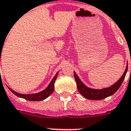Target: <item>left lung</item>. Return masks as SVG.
<instances>
[{
  "label": "left lung",
  "mask_w": 131,
  "mask_h": 131,
  "mask_svg": "<svg viewBox=\"0 0 131 131\" xmlns=\"http://www.w3.org/2000/svg\"><path fill=\"white\" fill-rule=\"evenodd\" d=\"M127 70H128V63L126 64V69L124 71V73L122 75V77L119 79V80H118L112 86L108 88H105L103 89H94V88H91L86 86L81 81L80 78L78 77V75L76 74L75 71H74V77L75 79V82L79 92L87 99L98 101V100L103 99H105L108 96H112L119 89V88L120 87L121 84H122V82L124 81V78H125L126 74L127 73Z\"/></svg>",
  "instance_id": "obj_1"
}]
</instances>
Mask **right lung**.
I'll return each instance as SVG.
<instances>
[{
	"label": "right lung",
	"mask_w": 131,
	"mask_h": 131,
	"mask_svg": "<svg viewBox=\"0 0 131 131\" xmlns=\"http://www.w3.org/2000/svg\"><path fill=\"white\" fill-rule=\"evenodd\" d=\"M58 74V71L56 73V74L55 75V76L53 77V78L51 80V81L50 82L49 84L48 85L46 88L42 91L38 92V93H35V94H20L18 93L17 92L14 91L13 90H12L11 88H9V89L11 90L12 92H13L15 95H16L19 98H22V99H24L26 100H28V101H43V100L47 99L49 95H51L52 92L54 90V83H55V81L56 80V78H57Z\"/></svg>",
	"instance_id": "right-lung-1"
}]
</instances>
